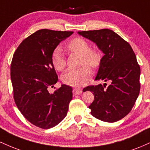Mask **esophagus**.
<instances>
[{
	"label": "esophagus",
	"mask_w": 150,
	"mask_h": 150,
	"mask_svg": "<svg viewBox=\"0 0 150 150\" xmlns=\"http://www.w3.org/2000/svg\"><path fill=\"white\" fill-rule=\"evenodd\" d=\"M73 92L75 94H80L82 92V89L81 88H74Z\"/></svg>",
	"instance_id": "1"
}]
</instances>
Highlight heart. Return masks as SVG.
I'll return each mask as SVG.
<instances>
[{
	"label": "heart",
	"instance_id": "1",
	"mask_svg": "<svg viewBox=\"0 0 150 150\" xmlns=\"http://www.w3.org/2000/svg\"><path fill=\"white\" fill-rule=\"evenodd\" d=\"M70 52L77 53L81 55L80 64L83 65L77 68H70L62 75V80L66 85L70 86H82L90 80L92 71L89 66L97 68L101 61V53L99 50L90 49V45L87 40L82 37L72 39L67 45ZM52 64L56 70L61 71L66 65V61L61 48H56L51 56ZM86 64V65L84 64ZM87 64H88L87 66Z\"/></svg>",
	"mask_w": 150,
	"mask_h": 150
}]
</instances>
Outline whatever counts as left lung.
<instances>
[{
	"label": "left lung",
	"mask_w": 150,
	"mask_h": 150,
	"mask_svg": "<svg viewBox=\"0 0 150 150\" xmlns=\"http://www.w3.org/2000/svg\"><path fill=\"white\" fill-rule=\"evenodd\" d=\"M97 44L104 56L101 58L96 80L108 82L106 87L87 86L94 100L89 105L91 114L105 122L118 121L128 115L139 95L140 68L128 42L108 29L78 32Z\"/></svg>",
	"instance_id": "obj_1"
}]
</instances>
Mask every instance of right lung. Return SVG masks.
Returning <instances> with one entry per match:
<instances>
[{
  "label": "right lung",
  "instance_id": "obj_1",
  "mask_svg": "<svg viewBox=\"0 0 150 150\" xmlns=\"http://www.w3.org/2000/svg\"><path fill=\"white\" fill-rule=\"evenodd\" d=\"M73 33L38 30L24 39L13 55L10 75L15 104L26 119L40 128H53L62 121L73 99V88L68 85L49 92L58 81L52 53Z\"/></svg>",
  "mask_w": 150,
  "mask_h": 150
}]
</instances>
